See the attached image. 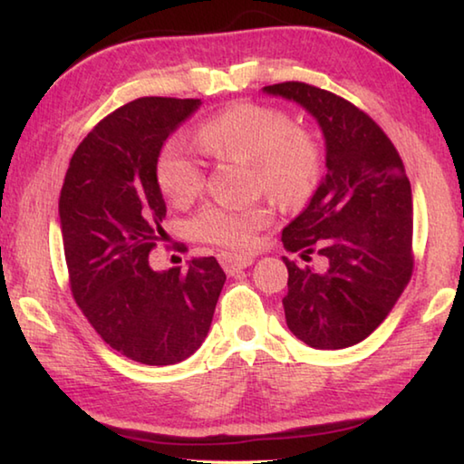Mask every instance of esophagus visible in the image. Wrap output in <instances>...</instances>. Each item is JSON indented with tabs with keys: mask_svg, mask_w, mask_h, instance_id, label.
<instances>
[{
	"mask_svg": "<svg viewBox=\"0 0 464 464\" xmlns=\"http://www.w3.org/2000/svg\"><path fill=\"white\" fill-rule=\"evenodd\" d=\"M218 258L227 275H234L237 271L246 269V266L253 265V256H242L237 253H219Z\"/></svg>",
	"mask_w": 464,
	"mask_h": 464,
	"instance_id": "esophagus-1",
	"label": "esophagus"
}]
</instances>
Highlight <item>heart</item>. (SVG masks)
<instances>
[{"instance_id":"obj_1","label":"heart","mask_w":464,"mask_h":464,"mask_svg":"<svg viewBox=\"0 0 464 464\" xmlns=\"http://www.w3.org/2000/svg\"><path fill=\"white\" fill-rule=\"evenodd\" d=\"M199 149L216 157L250 162L256 185L283 203H302L315 191L324 173V150L289 113L261 103H237L211 116L198 130ZM162 193L175 203L193 199L203 187V167L183 138H170L157 160ZM271 209L209 206L193 218L195 237L211 245L246 250L271 224Z\"/></svg>"}]
</instances>
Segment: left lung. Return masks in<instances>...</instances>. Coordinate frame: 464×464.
<instances>
[{
    "instance_id": "left-lung-1",
    "label": "left lung",
    "mask_w": 464,
    "mask_h": 464,
    "mask_svg": "<svg viewBox=\"0 0 464 464\" xmlns=\"http://www.w3.org/2000/svg\"><path fill=\"white\" fill-rule=\"evenodd\" d=\"M269 95L302 105L326 140V175L307 208L283 230L289 330L318 351L359 344L383 322L411 279L413 206L400 152L369 113L326 89L285 81Z\"/></svg>"
}]
</instances>
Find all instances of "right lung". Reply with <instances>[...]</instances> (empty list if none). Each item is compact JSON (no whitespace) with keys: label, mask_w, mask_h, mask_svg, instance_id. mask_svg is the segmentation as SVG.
<instances>
[{"label":"right lung","mask_w":464,"mask_h":464,"mask_svg":"<svg viewBox=\"0 0 464 464\" xmlns=\"http://www.w3.org/2000/svg\"><path fill=\"white\" fill-rule=\"evenodd\" d=\"M199 100L140 97L105 116L69 162L59 218L71 294L87 322L130 361L165 367L198 351L226 273L214 256L152 271L167 206L157 160Z\"/></svg>","instance_id":"add662e5"}]
</instances>
